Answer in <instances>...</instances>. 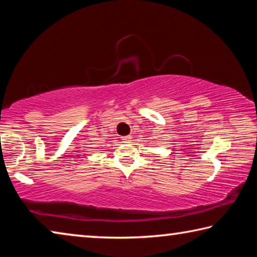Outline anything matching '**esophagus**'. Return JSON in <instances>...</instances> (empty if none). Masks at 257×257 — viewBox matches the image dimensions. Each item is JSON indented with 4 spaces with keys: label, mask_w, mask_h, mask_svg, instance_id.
I'll use <instances>...</instances> for the list:
<instances>
[{
    "label": "esophagus",
    "mask_w": 257,
    "mask_h": 257,
    "mask_svg": "<svg viewBox=\"0 0 257 257\" xmlns=\"http://www.w3.org/2000/svg\"><path fill=\"white\" fill-rule=\"evenodd\" d=\"M122 142L123 143H130V142H132V136H124V137H122Z\"/></svg>",
    "instance_id": "34e87169"
}]
</instances>
